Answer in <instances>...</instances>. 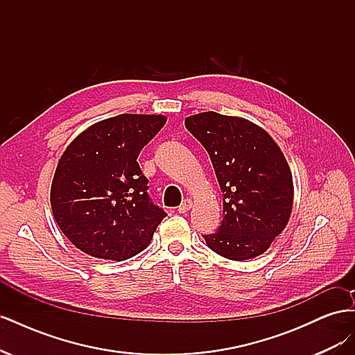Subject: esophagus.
Segmentation results:
<instances>
[{"instance_id": "34e87169", "label": "esophagus", "mask_w": 355, "mask_h": 355, "mask_svg": "<svg viewBox=\"0 0 355 355\" xmlns=\"http://www.w3.org/2000/svg\"><path fill=\"white\" fill-rule=\"evenodd\" d=\"M191 207H192V201H191L189 198H187V200L182 201V204L179 206L178 211H179V213H187L188 210H191Z\"/></svg>"}]
</instances>
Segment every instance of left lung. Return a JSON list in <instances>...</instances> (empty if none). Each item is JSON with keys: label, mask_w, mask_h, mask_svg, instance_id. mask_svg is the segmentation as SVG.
I'll return each mask as SVG.
<instances>
[{"label": "left lung", "mask_w": 355, "mask_h": 355, "mask_svg": "<svg viewBox=\"0 0 355 355\" xmlns=\"http://www.w3.org/2000/svg\"><path fill=\"white\" fill-rule=\"evenodd\" d=\"M185 125L206 148L223 192V219L216 232L202 235L207 245L231 261L265 253L293 207L292 170L280 146L241 116L200 112Z\"/></svg>", "instance_id": "obj_1"}]
</instances>
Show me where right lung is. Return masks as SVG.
<instances>
[{
    "instance_id": "obj_1",
    "label": "right lung",
    "mask_w": 355,
    "mask_h": 355,
    "mask_svg": "<svg viewBox=\"0 0 355 355\" xmlns=\"http://www.w3.org/2000/svg\"><path fill=\"white\" fill-rule=\"evenodd\" d=\"M167 121L121 114L92 124L63 151L50 189L67 239L99 259L121 262L145 250L166 211L149 200L137 157Z\"/></svg>"
}]
</instances>
